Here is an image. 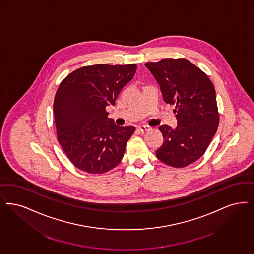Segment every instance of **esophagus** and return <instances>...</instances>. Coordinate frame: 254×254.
<instances>
[{
  "label": "esophagus",
  "mask_w": 254,
  "mask_h": 254,
  "mask_svg": "<svg viewBox=\"0 0 254 254\" xmlns=\"http://www.w3.org/2000/svg\"><path fill=\"white\" fill-rule=\"evenodd\" d=\"M150 129H151V127L148 125H139L138 126V130L140 132H146V131H149Z\"/></svg>",
  "instance_id": "esophagus-1"
}]
</instances>
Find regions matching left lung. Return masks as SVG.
<instances>
[{"label": "left lung", "instance_id": "left-lung-1", "mask_svg": "<svg viewBox=\"0 0 254 254\" xmlns=\"http://www.w3.org/2000/svg\"><path fill=\"white\" fill-rule=\"evenodd\" d=\"M166 103L176 104L177 126H159L164 142L155 154L167 165L183 168L200 158L217 131L215 89L207 75L186 59L147 63Z\"/></svg>", "mask_w": 254, "mask_h": 254}]
</instances>
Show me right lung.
<instances>
[{"instance_id": "right-lung-1", "label": "right lung", "mask_w": 254, "mask_h": 254, "mask_svg": "<svg viewBox=\"0 0 254 254\" xmlns=\"http://www.w3.org/2000/svg\"><path fill=\"white\" fill-rule=\"evenodd\" d=\"M135 64L84 66L60 84L53 110L58 140L70 161L89 174H103L118 165L134 126L109 119L121 90L132 79Z\"/></svg>"}]
</instances>
